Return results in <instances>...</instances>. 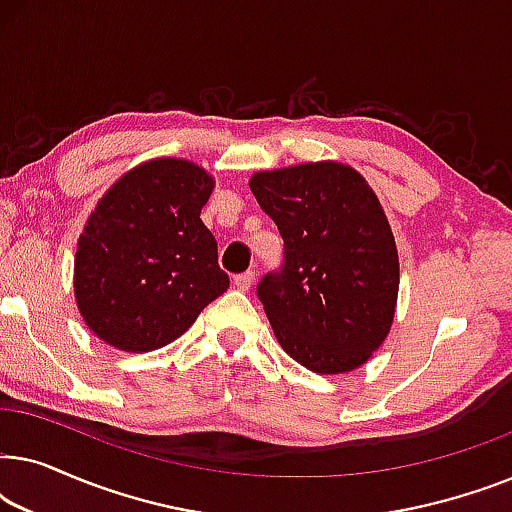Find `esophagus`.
I'll use <instances>...</instances> for the list:
<instances>
[{"instance_id": "esophagus-1", "label": "esophagus", "mask_w": 512, "mask_h": 512, "mask_svg": "<svg viewBox=\"0 0 512 512\" xmlns=\"http://www.w3.org/2000/svg\"><path fill=\"white\" fill-rule=\"evenodd\" d=\"M233 284H235L240 291H249V286L254 284V272H242V275H237V277L233 279Z\"/></svg>"}]
</instances>
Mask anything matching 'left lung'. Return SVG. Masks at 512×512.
<instances>
[{
    "instance_id": "obj_1",
    "label": "left lung",
    "mask_w": 512,
    "mask_h": 512,
    "mask_svg": "<svg viewBox=\"0 0 512 512\" xmlns=\"http://www.w3.org/2000/svg\"><path fill=\"white\" fill-rule=\"evenodd\" d=\"M251 193L284 240L256 296L284 352L321 375L363 366L387 338L398 254L373 188L342 163L251 177Z\"/></svg>"
}]
</instances>
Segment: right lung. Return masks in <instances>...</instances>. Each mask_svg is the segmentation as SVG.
I'll return each instance as SVG.
<instances>
[{
    "instance_id": "obj_1",
    "label": "right lung",
    "mask_w": 512,
    "mask_h": 512,
    "mask_svg": "<svg viewBox=\"0 0 512 512\" xmlns=\"http://www.w3.org/2000/svg\"><path fill=\"white\" fill-rule=\"evenodd\" d=\"M212 188L177 158L149 160L109 188L74 258L76 303L97 338L123 352L165 347L228 289L200 219Z\"/></svg>"
}]
</instances>
